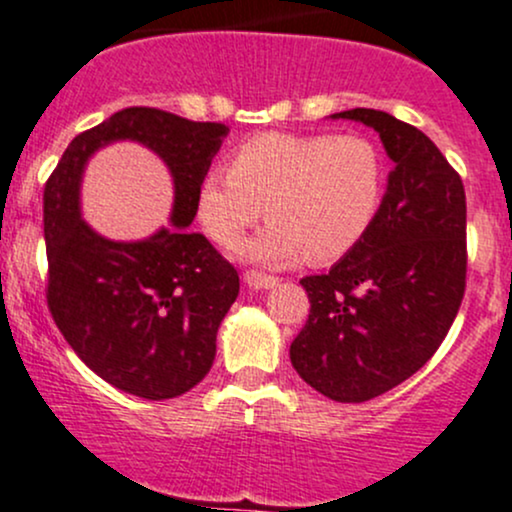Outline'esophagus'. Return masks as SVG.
<instances>
[{
  "instance_id": "34e87169",
  "label": "esophagus",
  "mask_w": 512,
  "mask_h": 512,
  "mask_svg": "<svg viewBox=\"0 0 512 512\" xmlns=\"http://www.w3.org/2000/svg\"><path fill=\"white\" fill-rule=\"evenodd\" d=\"M243 279L250 289H272V286L279 284L277 277H272V274H262L257 272V269H247Z\"/></svg>"
}]
</instances>
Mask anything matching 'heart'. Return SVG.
Returning a JSON list of instances; mask_svg holds the SVG:
<instances>
[{
    "mask_svg": "<svg viewBox=\"0 0 512 512\" xmlns=\"http://www.w3.org/2000/svg\"><path fill=\"white\" fill-rule=\"evenodd\" d=\"M384 196V162L369 138L260 133L238 145L230 167H213L196 192V218L216 245L233 247L262 216L269 223L240 247L247 262L291 267L338 260L372 226Z\"/></svg>",
    "mask_w": 512,
    "mask_h": 512,
    "instance_id": "heart-1",
    "label": "heart"
}]
</instances>
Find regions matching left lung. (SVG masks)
I'll return each instance as SVG.
<instances>
[{
  "label": "left lung",
  "mask_w": 512,
  "mask_h": 512,
  "mask_svg": "<svg viewBox=\"0 0 512 512\" xmlns=\"http://www.w3.org/2000/svg\"><path fill=\"white\" fill-rule=\"evenodd\" d=\"M333 119L374 128L393 170L362 240L330 272L301 279L311 313L289 357L318 393L362 403L418 372L452 328L466 286V196L411 123L374 109Z\"/></svg>",
  "instance_id": "obj_1"
}]
</instances>
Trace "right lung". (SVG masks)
<instances>
[{
    "instance_id": "obj_1",
    "label": "right lung",
    "mask_w": 512,
    "mask_h": 512,
    "mask_svg": "<svg viewBox=\"0 0 512 512\" xmlns=\"http://www.w3.org/2000/svg\"><path fill=\"white\" fill-rule=\"evenodd\" d=\"M228 136L223 123L131 106L72 138L43 192L48 308L77 357L116 389L148 401L182 396L209 374L216 333L238 299L235 267L192 233L196 192ZM136 139L163 157L175 182L172 229L136 244L99 236L81 221L88 157Z\"/></svg>"
}]
</instances>
